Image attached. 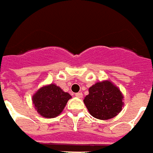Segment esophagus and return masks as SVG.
<instances>
[{
	"mask_svg": "<svg viewBox=\"0 0 153 153\" xmlns=\"http://www.w3.org/2000/svg\"><path fill=\"white\" fill-rule=\"evenodd\" d=\"M75 96H76L77 97H79V98H82V92H78V93L75 94Z\"/></svg>",
	"mask_w": 153,
	"mask_h": 153,
	"instance_id": "obj_1",
	"label": "esophagus"
}]
</instances>
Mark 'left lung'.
<instances>
[{
    "instance_id": "left-lung-1",
    "label": "left lung",
    "mask_w": 153,
    "mask_h": 153,
    "mask_svg": "<svg viewBox=\"0 0 153 153\" xmlns=\"http://www.w3.org/2000/svg\"><path fill=\"white\" fill-rule=\"evenodd\" d=\"M123 99V95L116 86L109 81H103L89 88V94L83 102L91 116L97 119L107 120L121 112Z\"/></svg>"
}]
</instances>
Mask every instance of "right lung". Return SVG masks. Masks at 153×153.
<instances>
[{
	"label": "right lung",
	"mask_w": 153,
	"mask_h": 153,
	"mask_svg": "<svg viewBox=\"0 0 153 153\" xmlns=\"http://www.w3.org/2000/svg\"><path fill=\"white\" fill-rule=\"evenodd\" d=\"M71 96L55 84L43 87L32 97L36 109L45 117L58 116L65 108Z\"/></svg>",
	"instance_id": "1"
}]
</instances>
